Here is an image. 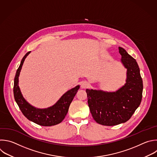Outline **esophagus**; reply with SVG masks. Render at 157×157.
<instances>
[{
	"mask_svg": "<svg viewBox=\"0 0 157 157\" xmlns=\"http://www.w3.org/2000/svg\"><path fill=\"white\" fill-rule=\"evenodd\" d=\"M89 86V83L87 81H82L81 84V87L82 89H86Z\"/></svg>",
	"mask_w": 157,
	"mask_h": 157,
	"instance_id": "1",
	"label": "esophagus"
}]
</instances>
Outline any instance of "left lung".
<instances>
[{
  "instance_id": "obj_1",
  "label": "left lung",
  "mask_w": 157,
  "mask_h": 157,
  "mask_svg": "<svg viewBox=\"0 0 157 157\" xmlns=\"http://www.w3.org/2000/svg\"><path fill=\"white\" fill-rule=\"evenodd\" d=\"M121 62L127 70L126 83L115 92L86 89L88 105L94 120L104 126H115L128 121L140 105L142 79L136 60L119 47Z\"/></svg>"
}]
</instances>
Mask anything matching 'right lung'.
Returning <instances> with one entry per match:
<instances>
[{"mask_svg": "<svg viewBox=\"0 0 157 157\" xmlns=\"http://www.w3.org/2000/svg\"><path fill=\"white\" fill-rule=\"evenodd\" d=\"M30 52H28L22 59L15 75L13 86L15 100L24 116L29 121L43 126H51L58 124L65 118L70 104L80 86L78 85L68 90L54 105L50 107L38 109L31 105L23 97L18 85L19 76L22 66L25 59L30 54Z\"/></svg>", "mask_w": 157, "mask_h": 157, "instance_id": "add662e5", "label": "right lung"}]
</instances>
